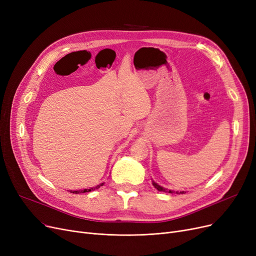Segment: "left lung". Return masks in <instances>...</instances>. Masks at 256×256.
Returning <instances> with one entry per match:
<instances>
[{"instance_id":"1","label":"left lung","mask_w":256,"mask_h":256,"mask_svg":"<svg viewBox=\"0 0 256 256\" xmlns=\"http://www.w3.org/2000/svg\"><path fill=\"white\" fill-rule=\"evenodd\" d=\"M152 186L156 188V189L158 190V191H160V192H166V193H176V194H184V193H186V192H180V191H172V190H168V189H165V188H163L162 186H160V184H158L156 182H154V180H152Z\"/></svg>"}]
</instances>
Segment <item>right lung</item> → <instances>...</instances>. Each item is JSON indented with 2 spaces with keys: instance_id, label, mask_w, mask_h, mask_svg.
Instances as JSON below:
<instances>
[{
  "instance_id": "1",
  "label": "right lung",
  "mask_w": 256,
  "mask_h": 256,
  "mask_svg": "<svg viewBox=\"0 0 256 256\" xmlns=\"http://www.w3.org/2000/svg\"><path fill=\"white\" fill-rule=\"evenodd\" d=\"M104 184V182L93 186V188H90V189H84V190H78V191H70V193H74V194H78V193H86V192H90V191H93V190H96V189H100V188Z\"/></svg>"
}]
</instances>
